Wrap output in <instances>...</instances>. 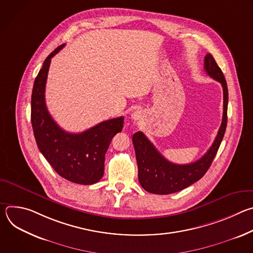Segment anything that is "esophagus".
Segmentation results:
<instances>
[{
	"mask_svg": "<svg viewBox=\"0 0 253 253\" xmlns=\"http://www.w3.org/2000/svg\"><path fill=\"white\" fill-rule=\"evenodd\" d=\"M142 117V112L140 111V110H136V111H134L132 114H131V118L133 119V120H139L140 118Z\"/></svg>",
	"mask_w": 253,
	"mask_h": 253,
	"instance_id": "esophagus-1",
	"label": "esophagus"
}]
</instances>
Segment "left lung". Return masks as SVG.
Masks as SVG:
<instances>
[{"label":"left lung","mask_w":253,"mask_h":253,"mask_svg":"<svg viewBox=\"0 0 253 253\" xmlns=\"http://www.w3.org/2000/svg\"><path fill=\"white\" fill-rule=\"evenodd\" d=\"M204 70L214 80L220 82L223 89V116L217 136L208 151L197 161L189 164H174L165 159L153 144L142 132H136L133 137L136 160L138 165V179L140 185L153 194H171L182 190L195 183L209 169L227 125L228 89L221 69L211 54L204 58Z\"/></svg>","instance_id":"8db88e82"}]
</instances>
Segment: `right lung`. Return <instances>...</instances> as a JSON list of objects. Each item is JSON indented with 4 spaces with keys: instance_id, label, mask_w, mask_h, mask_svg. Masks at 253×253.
I'll list each match as a JSON object with an SVG mask.
<instances>
[{
    "instance_id": "right-lung-1",
    "label": "right lung",
    "mask_w": 253,
    "mask_h": 253,
    "mask_svg": "<svg viewBox=\"0 0 253 253\" xmlns=\"http://www.w3.org/2000/svg\"><path fill=\"white\" fill-rule=\"evenodd\" d=\"M64 46H59L46 58L35 79L32 127L39 150L54 170L71 182L90 185L103 177L106 151L112 138L122 131L124 118L103 121L82 133H69L59 127L47 109L45 87L51 59Z\"/></svg>"
}]
</instances>
